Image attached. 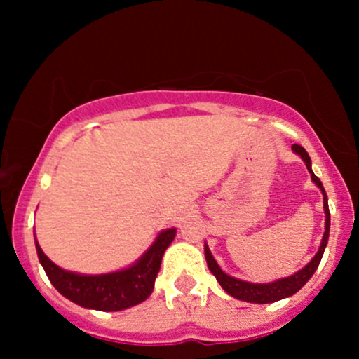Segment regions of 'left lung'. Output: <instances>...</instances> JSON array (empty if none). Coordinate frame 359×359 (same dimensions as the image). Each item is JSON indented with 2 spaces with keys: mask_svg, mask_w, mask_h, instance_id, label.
I'll return each mask as SVG.
<instances>
[{
  "mask_svg": "<svg viewBox=\"0 0 359 359\" xmlns=\"http://www.w3.org/2000/svg\"><path fill=\"white\" fill-rule=\"evenodd\" d=\"M292 150L295 154L300 155V158L306 162V167L311 174L312 180L317 187L323 191V197H324V212H325V231L323 236V241H320L319 251L316 253V257L304 266L302 270H299L297 273L290 275L287 278H280L277 282H270V283H251V282H245V280H238L234 277H229L228 273L221 270V266L217 265L216 259L209 251L208 245H204V255H205V262H208L209 270L211 273L216 277L219 285L224 288V292H228L229 295L234 299L245 300V302H253V304H270V302H277V300H282L285 297H290V295L297 294V292L302 288L306 283L309 282V278L314 275V271L319 266L320 258H323L325 245H327L329 240V228H331V214H329V205H327V196H325V191L323 187V182L317 179V175H314L311 168V156L306 151V148L300 145H292Z\"/></svg>",
  "mask_w": 359,
  "mask_h": 359,
  "instance_id": "left-lung-1",
  "label": "left lung"
}]
</instances>
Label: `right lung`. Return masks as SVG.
<instances>
[{
  "instance_id": "1",
  "label": "right lung",
  "mask_w": 359,
  "mask_h": 359,
  "mask_svg": "<svg viewBox=\"0 0 359 359\" xmlns=\"http://www.w3.org/2000/svg\"><path fill=\"white\" fill-rule=\"evenodd\" d=\"M175 233V228L165 229L156 236L154 245L137 263L125 270L104 275H81L62 270L52 259H48L39 243H35V246L48 280L65 299L86 309L114 312L137 306L150 297L162 257L168 245L174 241Z\"/></svg>"
}]
</instances>
